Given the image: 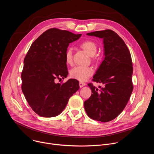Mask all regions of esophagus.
<instances>
[{
    "label": "esophagus",
    "mask_w": 154,
    "mask_h": 154,
    "mask_svg": "<svg viewBox=\"0 0 154 154\" xmlns=\"http://www.w3.org/2000/svg\"><path fill=\"white\" fill-rule=\"evenodd\" d=\"M85 85H86L85 83H83V82H82L79 83V86H80V88H82V87H83V86H84Z\"/></svg>",
    "instance_id": "1"
}]
</instances>
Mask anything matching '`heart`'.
<instances>
[{
    "label": "heart",
    "instance_id": "obj_1",
    "mask_svg": "<svg viewBox=\"0 0 154 154\" xmlns=\"http://www.w3.org/2000/svg\"><path fill=\"white\" fill-rule=\"evenodd\" d=\"M80 47L86 52V54L93 57L97 52L96 44L91 40H86L80 44ZM65 61L66 64H71L72 63V51L68 48L65 53ZM93 73V69L89 67L77 66L72 68L70 72V75L72 78L81 82H85L88 79Z\"/></svg>",
    "mask_w": 154,
    "mask_h": 154
}]
</instances>
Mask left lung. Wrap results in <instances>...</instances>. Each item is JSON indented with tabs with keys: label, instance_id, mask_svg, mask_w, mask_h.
I'll use <instances>...</instances> for the list:
<instances>
[{
	"label": "left lung",
	"instance_id": "8db88e82",
	"mask_svg": "<svg viewBox=\"0 0 154 154\" xmlns=\"http://www.w3.org/2000/svg\"><path fill=\"white\" fill-rule=\"evenodd\" d=\"M86 35L103 39L104 57L93 81L104 86L98 90L92 83L88 84L92 94L85 101L84 107L90 118L106 122L123 111L132 93V61L125 43L114 31L105 30Z\"/></svg>",
	"mask_w": 154,
	"mask_h": 154
}]
</instances>
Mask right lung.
<instances>
[{
  "mask_svg": "<svg viewBox=\"0 0 154 154\" xmlns=\"http://www.w3.org/2000/svg\"><path fill=\"white\" fill-rule=\"evenodd\" d=\"M66 30L50 29L31 45L24 60L22 91L33 110L45 118L60 115L69 99L79 89L78 80L55 83L68 74L65 53L70 43L80 38Z\"/></svg>",
  "mask_w": 154,
  "mask_h": 154,
  "instance_id": "right-lung-1",
  "label": "right lung"
}]
</instances>
